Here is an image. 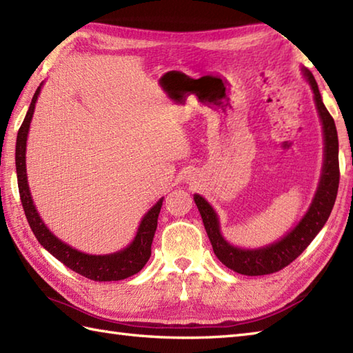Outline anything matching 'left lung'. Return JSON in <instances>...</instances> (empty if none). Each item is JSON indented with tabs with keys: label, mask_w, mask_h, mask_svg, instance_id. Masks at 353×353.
Wrapping results in <instances>:
<instances>
[{
	"label": "left lung",
	"mask_w": 353,
	"mask_h": 353,
	"mask_svg": "<svg viewBox=\"0 0 353 353\" xmlns=\"http://www.w3.org/2000/svg\"><path fill=\"white\" fill-rule=\"evenodd\" d=\"M303 76L311 85L314 92V101H316L320 121L321 125H323L325 162L316 196H314L310 209L303 215V219L299 221L297 226L290 230L279 241L267 247H262V249H238V247L229 244L223 238L220 232L219 216H216L214 208L203 197L199 196V194L194 196V201H196L199 208L206 234L209 236V241L212 244L216 258L228 268L234 270V272L239 274H270L279 272L283 267L291 264L311 244L321 228L325 226L335 203L336 191H339L340 183L339 134H336L334 118L325 108L323 101H321L316 79H314L312 74L306 68H303Z\"/></svg>",
	"instance_id": "8db88e82"
}]
</instances>
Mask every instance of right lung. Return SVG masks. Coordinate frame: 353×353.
Masks as SVG:
<instances>
[{
    "mask_svg": "<svg viewBox=\"0 0 353 353\" xmlns=\"http://www.w3.org/2000/svg\"><path fill=\"white\" fill-rule=\"evenodd\" d=\"M41 86L36 89V92L30 103L27 115L22 121L18 138H17V153H14V161H17V174H18V188L21 196V203L24 208L27 221L32 228L37 241L41 243L45 250H48L52 256L59 259L72 272L88 277L97 282H109V281H121L125 277L137 274L141 272L142 267L147 264L152 254V243L157 228V216H159L163 197L150 209L141 220V224L130 245H127L124 250L110 254H88L80 252L74 247L65 244L57 236L50 232L45 226L42 219L37 214L33 205L32 194L27 183V171H26V147H27V134L32 123L33 112L36 106V100L39 97Z\"/></svg>",
    "mask_w": 353,
    "mask_h": 353,
    "instance_id": "obj_1",
    "label": "right lung"
}]
</instances>
